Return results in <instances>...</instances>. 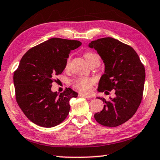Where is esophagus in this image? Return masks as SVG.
Listing matches in <instances>:
<instances>
[{"mask_svg":"<svg viewBox=\"0 0 160 160\" xmlns=\"http://www.w3.org/2000/svg\"><path fill=\"white\" fill-rule=\"evenodd\" d=\"M79 95L80 97H85V98H88V99H90V98H92V95H88V94H84V93H79Z\"/></svg>","mask_w":160,"mask_h":160,"instance_id":"1","label":"esophagus"}]
</instances>
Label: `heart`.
Wrapping results in <instances>:
<instances>
[{
    "mask_svg": "<svg viewBox=\"0 0 160 160\" xmlns=\"http://www.w3.org/2000/svg\"><path fill=\"white\" fill-rule=\"evenodd\" d=\"M84 57L86 61L88 63L91 61L94 57H98L97 54H93V53H90V52H88V53H85L84 54ZM70 57H69L67 60L66 62V68H68L70 65ZM72 85L74 88L77 89L81 92H89L90 90H91L92 85L95 83V80L92 79V78H75V80L72 81Z\"/></svg>",
    "mask_w": 160,
    "mask_h": 160,
    "instance_id": "b5f03b06",
    "label": "heart"
}]
</instances>
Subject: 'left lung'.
I'll return each instance as SVG.
<instances>
[{
    "instance_id": "left-lung-1",
    "label": "left lung",
    "mask_w": 160,
    "mask_h": 160,
    "mask_svg": "<svg viewBox=\"0 0 160 160\" xmlns=\"http://www.w3.org/2000/svg\"><path fill=\"white\" fill-rule=\"evenodd\" d=\"M94 48L105 64V73L99 81V92L106 94L115 90V98L106 101L101 112L94 118L100 124L116 127L132 117L141 103L145 81L144 66L139 55L129 45L111 37L92 41Z\"/></svg>"
}]
</instances>
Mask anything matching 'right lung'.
Wrapping results in <instances>:
<instances>
[{"label":"right lung","mask_w":160,"mask_h":160,"mask_svg":"<svg viewBox=\"0 0 160 160\" xmlns=\"http://www.w3.org/2000/svg\"><path fill=\"white\" fill-rule=\"evenodd\" d=\"M81 44L77 40L52 38L28 50L21 58L13 74L16 99L35 124L54 127L68 116L69 101L78 93L68 88L59 95L51 90L52 83L65 70L71 50Z\"/></svg>","instance_id":"add662e5"}]
</instances>
